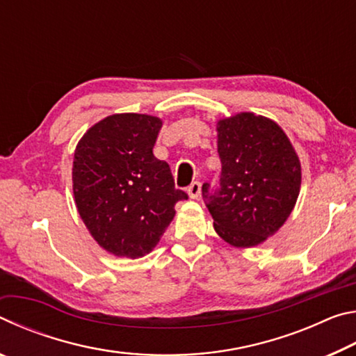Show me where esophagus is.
I'll use <instances>...</instances> for the list:
<instances>
[{
    "mask_svg": "<svg viewBox=\"0 0 356 356\" xmlns=\"http://www.w3.org/2000/svg\"><path fill=\"white\" fill-rule=\"evenodd\" d=\"M201 182H193L188 190H186V193H188V196L191 197V200H197V197L201 196Z\"/></svg>",
    "mask_w": 356,
    "mask_h": 356,
    "instance_id": "34e87169",
    "label": "esophagus"
}]
</instances>
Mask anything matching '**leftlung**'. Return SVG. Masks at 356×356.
I'll list each match as a JSON object with an SVG mask.
<instances>
[{
	"mask_svg": "<svg viewBox=\"0 0 356 356\" xmlns=\"http://www.w3.org/2000/svg\"><path fill=\"white\" fill-rule=\"evenodd\" d=\"M220 190L202 185L218 236L236 248H252L280 231L300 195L301 165L275 120L238 113L216 122Z\"/></svg>",
	"mask_w": 356,
	"mask_h": 356,
	"instance_id": "1",
	"label": "left lung"
}]
</instances>
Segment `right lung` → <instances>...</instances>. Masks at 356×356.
Listing matches in <instances>:
<instances>
[{
    "label": "right lung",
    "mask_w": 356,
    "mask_h": 356,
    "mask_svg": "<svg viewBox=\"0 0 356 356\" xmlns=\"http://www.w3.org/2000/svg\"><path fill=\"white\" fill-rule=\"evenodd\" d=\"M163 122L138 113L111 114L78 141L72 166L75 204L89 234L118 257L149 254L186 193L174 186L154 146Z\"/></svg>",
    "instance_id": "obj_1"
}]
</instances>
